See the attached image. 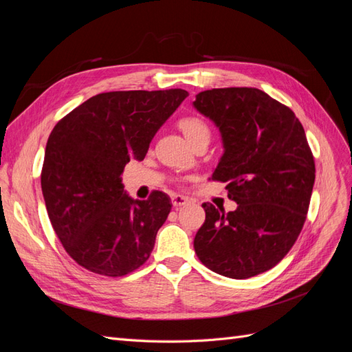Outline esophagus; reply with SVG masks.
<instances>
[{
    "instance_id": "obj_1",
    "label": "esophagus",
    "mask_w": 352,
    "mask_h": 352,
    "mask_svg": "<svg viewBox=\"0 0 352 352\" xmlns=\"http://www.w3.org/2000/svg\"><path fill=\"white\" fill-rule=\"evenodd\" d=\"M172 204H173V208L179 210V208L188 206L189 199L186 197H182V195H173L172 197Z\"/></svg>"
}]
</instances>
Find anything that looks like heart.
<instances>
[{"instance_id": "b5f03b06", "label": "heart", "mask_w": 352, "mask_h": 352, "mask_svg": "<svg viewBox=\"0 0 352 352\" xmlns=\"http://www.w3.org/2000/svg\"><path fill=\"white\" fill-rule=\"evenodd\" d=\"M177 127L190 145H194L199 141H210V126L197 116H188L184 117V119H180Z\"/></svg>"}]
</instances>
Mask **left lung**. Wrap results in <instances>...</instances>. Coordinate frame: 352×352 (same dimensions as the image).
I'll use <instances>...</instances> for the list:
<instances>
[{
  "mask_svg": "<svg viewBox=\"0 0 352 352\" xmlns=\"http://www.w3.org/2000/svg\"><path fill=\"white\" fill-rule=\"evenodd\" d=\"M194 107L214 122L225 153L211 179L238 204H204L194 239L199 261L221 276L248 279L274 267L301 233L316 179L314 157L294 111L257 88L199 92Z\"/></svg>",
  "mask_w": 352,
  "mask_h": 352,
  "instance_id": "8db88e82",
  "label": "left lung"
}]
</instances>
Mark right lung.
<instances>
[{"instance_id": "add662e5", "label": "right lung", "mask_w": 352, "mask_h": 352, "mask_svg": "<svg viewBox=\"0 0 352 352\" xmlns=\"http://www.w3.org/2000/svg\"><path fill=\"white\" fill-rule=\"evenodd\" d=\"M185 89L98 94L52 129L41 173L48 217L70 257L119 278L150 258L170 198L126 194L124 166L144 160L157 131L188 97Z\"/></svg>"}]
</instances>
